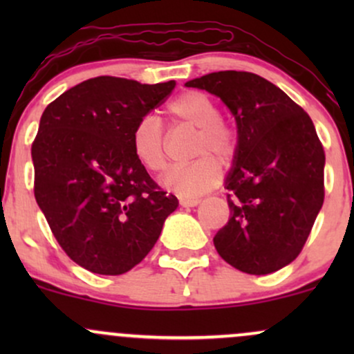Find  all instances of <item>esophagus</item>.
<instances>
[{
    "label": "esophagus",
    "mask_w": 354,
    "mask_h": 354,
    "mask_svg": "<svg viewBox=\"0 0 354 354\" xmlns=\"http://www.w3.org/2000/svg\"><path fill=\"white\" fill-rule=\"evenodd\" d=\"M200 198H186V196H181L180 198V205L183 208H193V206L200 205Z\"/></svg>",
    "instance_id": "1"
}]
</instances>
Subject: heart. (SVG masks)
Here are the masks:
<instances>
[{
    "label": "heart",
    "mask_w": 354,
    "mask_h": 354,
    "mask_svg": "<svg viewBox=\"0 0 354 354\" xmlns=\"http://www.w3.org/2000/svg\"><path fill=\"white\" fill-rule=\"evenodd\" d=\"M168 115L174 128L196 129L191 146L193 163L176 166L163 178V185L186 198L200 196L221 180V166L233 161L238 149V136L233 126L219 118L216 101L203 91L181 93L168 104ZM133 154L143 168L151 173H161L168 165L166 135L160 120L145 115L138 120L131 131Z\"/></svg>",
    "instance_id": "heart-1"
}]
</instances>
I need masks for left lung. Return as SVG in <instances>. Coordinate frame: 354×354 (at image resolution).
Listing matches in <instances>:
<instances>
[{
    "label": "left lung",
    "mask_w": 354,
    "mask_h": 354,
    "mask_svg": "<svg viewBox=\"0 0 354 354\" xmlns=\"http://www.w3.org/2000/svg\"><path fill=\"white\" fill-rule=\"evenodd\" d=\"M186 86L219 96L238 126L218 254L248 274L281 270L301 253L324 201V149L311 118L254 73H209Z\"/></svg>",
    "instance_id": "obj_1"
}]
</instances>
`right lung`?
<instances>
[{
    "mask_svg": "<svg viewBox=\"0 0 354 354\" xmlns=\"http://www.w3.org/2000/svg\"><path fill=\"white\" fill-rule=\"evenodd\" d=\"M174 84L98 76L44 109L31 145L36 203L64 253L91 273L123 274L143 261L178 208L131 149L138 120Z\"/></svg>",
    "mask_w": 354,
    "mask_h": 354,
    "instance_id": "right-lung-1",
    "label": "right lung"
}]
</instances>
